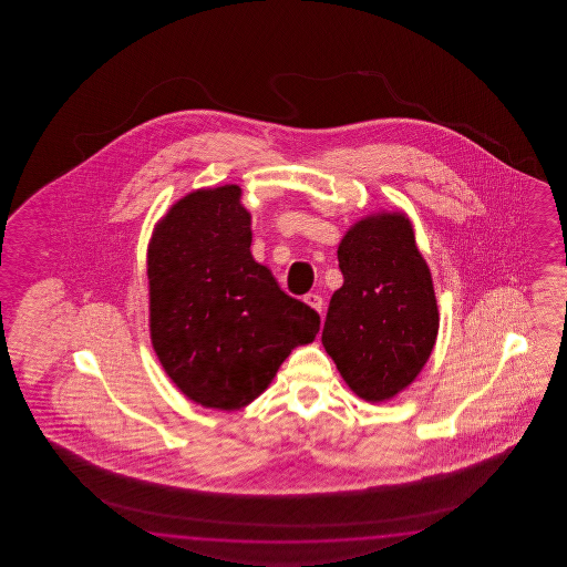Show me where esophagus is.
Wrapping results in <instances>:
<instances>
[{
  "mask_svg": "<svg viewBox=\"0 0 567 567\" xmlns=\"http://www.w3.org/2000/svg\"><path fill=\"white\" fill-rule=\"evenodd\" d=\"M303 301H306L310 308H313L316 312H322V306H324L322 296H318V293H308V296L303 298Z\"/></svg>",
  "mask_w": 567,
  "mask_h": 567,
  "instance_id": "obj_1",
  "label": "esophagus"
}]
</instances>
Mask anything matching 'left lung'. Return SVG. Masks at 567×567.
<instances>
[{
    "label": "left lung",
    "instance_id": "obj_1",
    "mask_svg": "<svg viewBox=\"0 0 567 567\" xmlns=\"http://www.w3.org/2000/svg\"><path fill=\"white\" fill-rule=\"evenodd\" d=\"M337 254L344 284L328 306L322 344L354 395L389 401L417 379L434 350L432 271L401 210L357 220Z\"/></svg>",
    "mask_w": 567,
    "mask_h": 567
}]
</instances>
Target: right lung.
<instances>
[{"mask_svg":"<svg viewBox=\"0 0 567 567\" xmlns=\"http://www.w3.org/2000/svg\"><path fill=\"white\" fill-rule=\"evenodd\" d=\"M241 194L225 184L182 196L147 245L152 347L172 383L206 410L249 405L320 330L318 312L255 261Z\"/></svg>","mask_w":567,"mask_h":567,"instance_id":"obj_1","label":"right lung"}]
</instances>
